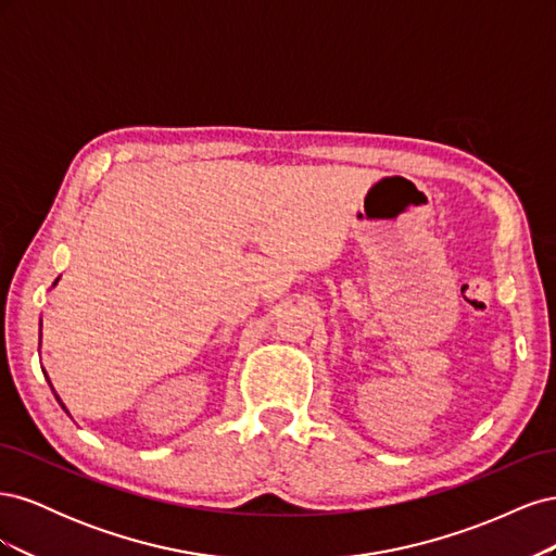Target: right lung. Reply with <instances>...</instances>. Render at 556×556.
Here are the masks:
<instances>
[{
  "instance_id": "right-lung-1",
  "label": "right lung",
  "mask_w": 556,
  "mask_h": 556,
  "mask_svg": "<svg viewBox=\"0 0 556 556\" xmlns=\"http://www.w3.org/2000/svg\"><path fill=\"white\" fill-rule=\"evenodd\" d=\"M46 380H48V376H46ZM48 384H50V380H48ZM50 390H53V384H50ZM53 394H55V390H53ZM55 399L60 401V396H58V394H55ZM60 406L64 408V403H62V401H60ZM64 410H66V408H64Z\"/></svg>"
}]
</instances>
